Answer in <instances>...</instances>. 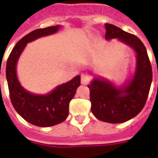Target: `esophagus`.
<instances>
[{"label":"esophagus","instance_id":"34e87169","mask_svg":"<svg viewBox=\"0 0 158 158\" xmlns=\"http://www.w3.org/2000/svg\"><path fill=\"white\" fill-rule=\"evenodd\" d=\"M91 76L87 75H83L81 77V83L83 85H87L91 82Z\"/></svg>","mask_w":158,"mask_h":158}]
</instances>
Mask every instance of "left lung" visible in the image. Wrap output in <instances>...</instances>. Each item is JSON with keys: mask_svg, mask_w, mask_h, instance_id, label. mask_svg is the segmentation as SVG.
<instances>
[{"mask_svg": "<svg viewBox=\"0 0 158 158\" xmlns=\"http://www.w3.org/2000/svg\"><path fill=\"white\" fill-rule=\"evenodd\" d=\"M106 40L117 38L130 46L136 54V71L132 79L121 87L108 79L96 77L88 85L91 112L98 120L112 124L128 121L143 109L150 89L153 72L147 50L134 34L120 28L105 24Z\"/></svg>", "mask_w": 158, "mask_h": 158, "instance_id": "obj_1", "label": "left lung"}]
</instances>
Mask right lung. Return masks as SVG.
<instances>
[{"mask_svg":"<svg viewBox=\"0 0 158 158\" xmlns=\"http://www.w3.org/2000/svg\"><path fill=\"white\" fill-rule=\"evenodd\" d=\"M60 26L38 29L26 34L16 44L6 63V79L14 109L24 120L38 127H50L64 121L69 114V104L80 85V75L56 87L46 95L26 91L17 76V63L27 43L55 34Z\"/></svg>","mask_w":158,"mask_h":158,"instance_id":"right-lung-1","label":"right lung"}]
</instances>
